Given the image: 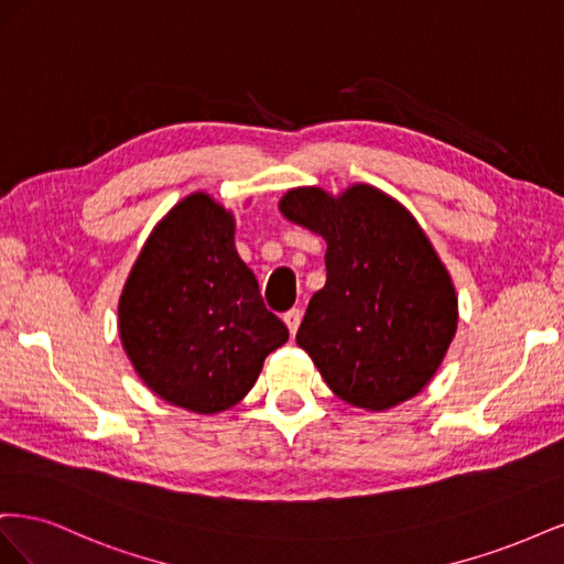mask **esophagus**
I'll return each mask as SVG.
<instances>
[{
	"instance_id": "esophagus-1",
	"label": "esophagus",
	"mask_w": 564,
	"mask_h": 564,
	"mask_svg": "<svg viewBox=\"0 0 564 564\" xmlns=\"http://www.w3.org/2000/svg\"><path fill=\"white\" fill-rule=\"evenodd\" d=\"M301 311L299 308H292L289 313H284V324H286V329H289V334H296L299 332V324H301Z\"/></svg>"
}]
</instances>
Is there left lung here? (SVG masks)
<instances>
[{"instance_id":"left-lung-1","label":"left lung","mask_w":564,"mask_h":564,"mask_svg":"<svg viewBox=\"0 0 564 564\" xmlns=\"http://www.w3.org/2000/svg\"><path fill=\"white\" fill-rule=\"evenodd\" d=\"M280 212L327 242V282L313 294L296 344L334 395L367 412L416 398L458 324L452 275L419 220L369 183L338 195L292 187Z\"/></svg>"}]
</instances>
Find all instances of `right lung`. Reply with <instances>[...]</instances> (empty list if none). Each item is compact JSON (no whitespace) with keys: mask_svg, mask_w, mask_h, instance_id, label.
Here are the masks:
<instances>
[{"mask_svg":"<svg viewBox=\"0 0 564 564\" xmlns=\"http://www.w3.org/2000/svg\"><path fill=\"white\" fill-rule=\"evenodd\" d=\"M117 329L139 379L193 414L235 406L289 338L235 249V214L204 191L148 235L119 294Z\"/></svg>","mask_w":564,"mask_h":564,"instance_id":"obj_1","label":"right lung"}]
</instances>
